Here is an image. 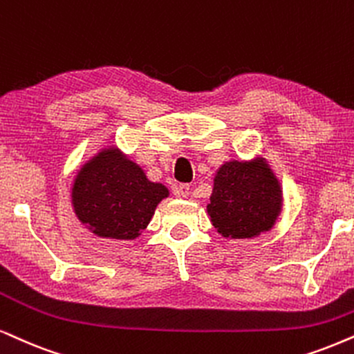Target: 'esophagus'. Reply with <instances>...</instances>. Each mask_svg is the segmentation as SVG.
I'll list each match as a JSON object with an SVG mask.
<instances>
[{"label": "esophagus", "instance_id": "esophagus-1", "mask_svg": "<svg viewBox=\"0 0 354 354\" xmlns=\"http://www.w3.org/2000/svg\"><path fill=\"white\" fill-rule=\"evenodd\" d=\"M174 194L180 196V198H187L191 194V186L189 185H180L174 187Z\"/></svg>", "mask_w": 354, "mask_h": 354}]
</instances>
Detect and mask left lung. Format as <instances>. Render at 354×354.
<instances>
[{
	"mask_svg": "<svg viewBox=\"0 0 354 354\" xmlns=\"http://www.w3.org/2000/svg\"><path fill=\"white\" fill-rule=\"evenodd\" d=\"M281 205L283 191L265 160H234L222 165L214 178L207 214L222 236L253 239L272 229Z\"/></svg>",
	"mask_w": 354,
	"mask_h": 354,
	"instance_id": "8db88e82",
	"label": "left lung"
}]
</instances>
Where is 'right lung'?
Wrapping results in <instances>:
<instances>
[{
  "mask_svg": "<svg viewBox=\"0 0 354 354\" xmlns=\"http://www.w3.org/2000/svg\"><path fill=\"white\" fill-rule=\"evenodd\" d=\"M168 194L162 183L149 181L144 169L119 150L104 149L78 171L71 187V204L93 234L133 240Z\"/></svg>",
  "mask_w": 354,
  "mask_h": 354,
  "instance_id": "right-lung-1",
  "label": "right lung"
}]
</instances>
